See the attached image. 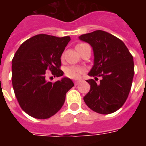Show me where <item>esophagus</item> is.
Masks as SVG:
<instances>
[{
	"mask_svg": "<svg viewBox=\"0 0 146 146\" xmlns=\"http://www.w3.org/2000/svg\"><path fill=\"white\" fill-rule=\"evenodd\" d=\"M79 83H80V80H75V81H74V84H75V85H77V84H78Z\"/></svg>",
	"mask_w": 146,
	"mask_h": 146,
	"instance_id": "esophagus-1",
	"label": "esophagus"
}]
</instances>
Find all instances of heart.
Wrapping results in <instances>:
<instances>
[{
  "label": "heart",
  "instance_id": "heart-1",
  "mask_svg": "<svg viewBox=\"0 0 146 146\" xmlns=\"http://www.w3.org/2000/svg\"><path fill=\"white\" fill-rule=\"evenodd\" d=\"M84 72V70L82 67L77 66H70L65 69L66 75L72 79H78Z\"/></svg>",
  "mask_w": 146,
  "mask_h": 146
}]
</instances>
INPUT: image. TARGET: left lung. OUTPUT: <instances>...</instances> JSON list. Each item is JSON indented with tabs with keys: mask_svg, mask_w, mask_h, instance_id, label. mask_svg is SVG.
<instances>
[{
	"mask_svg": "<svg viewBox=\"0 0 146 146\" xmlns=\"http://www.w3.org/2000/svg\"><path fill=\"white\" fill-rule=\"evenodd\" d=\"M79 39L88 43L94 53V65L88 75L95 80H87L91 88L84 101L96 113H114L124 104L131 88L133 56L121 40L102 30L83 34ZM98 76L102 80L97 84Z\"/></svg>",
	"mask_w": 146,
	"mask_h": 146,
	"instance_id": "1",
	"label": "left lung"
}]
</instances>
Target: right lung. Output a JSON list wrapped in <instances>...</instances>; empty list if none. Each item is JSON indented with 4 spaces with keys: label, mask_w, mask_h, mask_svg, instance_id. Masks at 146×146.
Instances as JSON below:
<instances>
[{
    "label": "right lung",
    "mask_w": 146,
    "mask_h": 146,
    "mask_svg": "<svg viewBox=\"0 0 146 146\" xmlns=\"http://www.w3.org/2000/svg\"><path fill=\"white\" fill-rule=\"evenodd\" d=\"M70 36L38 34L23 42L12 59V86L23 111L36 119H48L62 107L66 94L74 86L66 76L51 83L47 70L62 76L61 56Z\"/></svg>",
    "instance_id": "right-lung-1"
}]
</instances>
